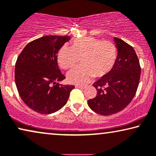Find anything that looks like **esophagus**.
<instances>
[{"instance_id":"1","label":"esophagus","mask_w":156,"mask_h":156,"mask_svg":"<svg viewBox=\"0 0 156 156\" xmlns=\"http://www.w3.org/2000/svg\"><path fill=\"white\" fill-rule=\"evenodd\" d=\"M76 87H77V88H79L80 90H83L85 88V86H82V85H76Z\"/></svg>"}]
</instances>
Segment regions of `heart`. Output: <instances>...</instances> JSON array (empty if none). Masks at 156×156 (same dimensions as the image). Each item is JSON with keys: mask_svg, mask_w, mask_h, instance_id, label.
Returning a JSON list of instances; mask_svg holds the SVG:
<instances>
[{"mask_svg": "<svg viewBox=\"0 0 156 156\" xmlns=\"http://www.w3.org/2000/svg\"><path fill=\"white\" fill-rule=\"evenodd\" d=\"M117 56V48L113 43L87 37L74 40L71 47L63 45L58 50L57 60L62 69H68L80 58L81 65L68 72L67 80L72 84L83 85L93 76L100 78L109 73L115 64Z\"/></svg>", "mask_w": 156, "mask_h": 156, "instance_id": "b5f03b06", "label": "heart"}]
</instances>
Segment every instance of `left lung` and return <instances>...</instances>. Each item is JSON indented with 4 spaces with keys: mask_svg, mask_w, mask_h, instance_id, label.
Wrapping results in <instances>:
<instances>
[{
    "mask_svg": "<svg viewBox=\"0 0 156 156\" xmlns=\"http://www.w3.org/2000/svg\"><path fill=\"white\" fill-rule=\"evenodd\" d=\"M117 56L112 71L93 85L97 95L87 100L92 110L108 116L128 106L136 93L141 76V67L133 48L122 39L115 37Z\"/></svg>",
    "mask_w": 156,
    "mask_h": 156,
    "instance_id": "8db88e82",
    "label": "left lung"
}]
</instances>
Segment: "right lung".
Instances as JSON below:
<instances>
[{
	"label": "right lung",
	"mask_w": 156,
	"mask_h": 156,
	"mask_svg": "<svg viewBox=\"0 0 156 156\" xmlns=\"http://www.w3.org/2000/svg\"><path fill=\"white\" fill-rule=\"evenodd\" d=\"M69 36H44L30 42L17 57L15 84L21 99L32 110L51 114L66 104L74 85H63L57 54Z\"/></svg>",
	"instance_id": "right-lung-1"
}]
</instances>
